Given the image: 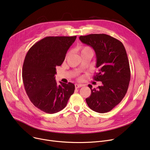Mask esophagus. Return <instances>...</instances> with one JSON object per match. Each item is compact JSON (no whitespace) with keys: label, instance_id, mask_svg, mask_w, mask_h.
<instances>
[{"label":"esophagus","instance_id":"obj_1","mask_svg":"<svg viewBox=\"0 0 150 150\" xmlns=\"http://www.w3.org/2000/svg\"><path fill=\"white\" fill-rule=\"evenodd\" d=\"M75 88H81L83 86V85L82 84H75Z\"/></svg>","mask_w":150,"mask_h":150}]
</instances>
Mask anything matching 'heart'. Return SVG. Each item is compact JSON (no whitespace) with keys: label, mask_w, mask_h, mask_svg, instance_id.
<instances>
[{"label":"heart","mask_w":150,"mask_h":150,"mask_svg":"<svg viewBox=\"0 0 150 150\" xmlns=\"http://www.w3.org/2000/svg\"><path fill=\"white\" fill-rule=\"evenodd\" d=\"M89 51H92V49L89 46H83V47H81L80 48V53L82 54L83 53H85V52H89ZM70 52H68L66 54V57H69V54H70Z\"/></svg>","instance_id":"b5f03b06"}]
</instances>
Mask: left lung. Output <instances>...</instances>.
Instances as JSON below:
<instances>
[{"label": "left lung", "mask_w": 150, "mask_h": 150, "mask_svg": "<svg viewBox=\"0 0 150 150\" xmlns=\"http://www.w3.org/2000/svg\"><path fill=\"white\" fill-rule=\"evenodd\" d=\"M80 39L95 50L99 70L93 80L103 84L97 89L88 85L91 94L86 103L94 111L108 112L122 100L128 89L131 71L127 52L121 41L106 34L80 36Z\"/></svg>", "instance_id": "1"}]
</instances>
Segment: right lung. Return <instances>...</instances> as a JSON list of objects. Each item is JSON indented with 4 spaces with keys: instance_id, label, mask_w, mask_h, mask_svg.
Listing matches in <instances>:
<instances>
[{
    "instance_id": "add662e5",
    "label": "right lung",
    "mask_w": 150,
    "mask_h": 150,
    "mask_svg": "<svg viewBox=\"0 0 150 150\" xmlns=\"http://www.w3.org/2000/svg\"><path fill=\"white\" fill-rule=\"evenodd\" d=\"M76 36H47L28 51L22 67V80L27 96L35 106L53 114L64 109L75 85L55 80L56 67L64 61Z\"/></svg>"
}]
</instances>
